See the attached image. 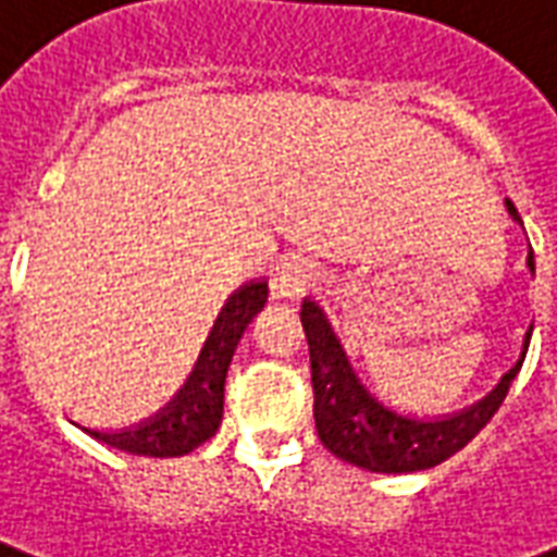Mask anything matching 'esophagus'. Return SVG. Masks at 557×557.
<instances>
[{"instance_id": "1", "label": "esophagus", "mask_w": 557, "mask_h": 557, "mask_svg": "<svg viewBox=\"0 0 557 557\" xmlns=\"http://www.w3.org/2000/svg\"><path fill=\"white\" fill-rule=\"evenodd\" d=\"M312 265L300 253H286L271 268V292L277 298H295L310 286Z\"/></svg>"}]
</instances>
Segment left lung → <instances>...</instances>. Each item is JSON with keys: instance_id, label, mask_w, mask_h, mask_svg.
I'll return each mask as SVG.
<instances>
[{"instance_id": "1", "label": "left lung", "mask_w": 557, "mask_h": 557, "mask_svg": "<svg viewBox=\"0 0 557 557\" xmlns=\"http://www.w3.org/2000/svg\"><path fill=\"white\" fill-rule=\"evenodd\" d=\"M505 206H508V215L522 224L517 206L510 200H505ZM529 268L534 271L531 253ZM300 324L310 345L312 395H315L312 416H315L321 443L345 463L369 469V472H386V475L431 469L460 451L502 407L510 381L522 366L517 362L496 389L478 405L460 413L425 419V416L395 410L381 395L372 393L369 383H362L342 342L336 339L331 321L315 300H304ZM529 336H525V348H529Z\"/></svg>"}]
</instances>
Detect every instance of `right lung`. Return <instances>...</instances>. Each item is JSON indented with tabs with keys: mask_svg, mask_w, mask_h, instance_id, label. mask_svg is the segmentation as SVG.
<instances>
[{
	"mask_svg": "<svg viewBox=\"0 0 557 557\" xmlns=\"http://www.w3.org/2000/svg\"><path fill=\"white\" fill-rule=\"evenodd\" d=\"M265 280L245 283L226 298L191 369L156 413L121 431H97V428H85V431L126 455L180 457L203 446L209 436H215L224 416V381L233 351L250 319L265 307Z\"/></svg>",
	"mask_w": 557,
	"mask_h": 557,
	"instance_id": "right-lung-1",
	"label": "right lung"
}]
</instances>
